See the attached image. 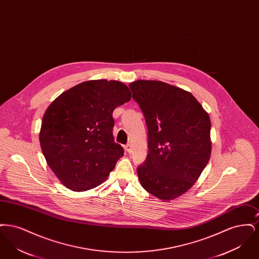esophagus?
<instances>
[{
    "instance_id": "34e87169",
    "label": "esophagus",
    "mask_w": 259,
    "mask_h": 259,
    "mask_svg": "<svg viewBox=\"0 0 259 259\" xmlns=\"http://www.w3.org/2000/svg\"><path fill=\"white\" fill-rule=\"evenodd\" d=\"M124 149H125V150H126L128 153H131V150H132V149H131V146H130L129 144L124 146Z\"/></svg>"
}]
</instances>
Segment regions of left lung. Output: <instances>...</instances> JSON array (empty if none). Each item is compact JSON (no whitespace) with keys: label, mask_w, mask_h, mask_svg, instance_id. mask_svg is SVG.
<instances>
[{"label":"left lung","mask_w":259,"mask_h":259,"mask_svg":"<svg viewBox=\"0 0 259 259\" xmlns=\"http://www.w3.org/2000/svg\"><path fill=\"white\" fill-rule=\"evenodd\" d=\"M148 127V153L137 168L143 187L164 201L196 183L210 156V120L196 98L157 80L129 84Z\"/></svg>","instance_id":"1"}]
</instances>
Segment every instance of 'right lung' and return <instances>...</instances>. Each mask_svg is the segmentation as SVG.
<instances>
[{
	"instance_id": "right-lung-1",
	"label": "right lung",
	"mask_w": 259,
	"mask_h": 259,
	"mask_svg": "<svg viewBox=\"0 0 259 259\" xmlns=\"http://www.w3.org/2000/svg\"><path fill=\"white\" fill-rule=\"evenodd\" d=\"M131 99L116 80H88L63 92L45 112L41 151L66 187L85 191L101 185L123 156L114 142L112 111Z\"/></svg>"
}]
</instances>
